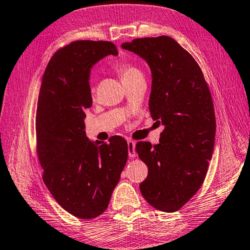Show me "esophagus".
<instances>
[{
	"mask_svg": "<svg viewBox=\"0 0 250 250\" xmlns=\"http://www.w3.org/2000/svg\"><path fill=\"white\" fill-rule=\"evenodd\" d=\"M126 142H128L129 156H130V158H134V156H135V142L133 140H131V139H128Z\"/></svg>",
	"mask_w": 250,
	"mask_h": 250,
	"instance_id": "34e87169",
	"label": "esophagus"
}]
</instances>
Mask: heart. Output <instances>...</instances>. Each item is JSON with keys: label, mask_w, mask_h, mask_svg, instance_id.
Returning <instances> with one entry per match:
<instances>
[{"label": "heart", "mask_w": 250, "mask_h": 250, "mask_svg": "<svg viewBox=\"0 0 250 250\" xmlns=\"http://www.w3.org/2000/svg\"><path fill=\"white\" fill-rule=\"evenodd\" d=\"M118 74L120 75L122 82H125L126 79L137 77V76H143L142 71L135 67L134 65L130 64V62H119L115 66Z\"/></svg>", "instance_id": "1"}]
</instances>
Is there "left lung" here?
Instances as JSON below:
<instances>
[{"label":"left lung","mask_w":250,"mask_h":250,"mask_svg":"<svg viewBox=\"0 0 250 250\" xmlns=\"http://www.w3.org/2000/svg\"><path fill=\"white\" fill-rule=\"evenodd\" d=\"M121 46L149 64V109L164 125L158 145H135L149 168L140 191L154 208L173 213L200 189L213 154L216 120L209 88L195 59L172 37L135 39Z\"/></svg>","instance_id":"obj_1"}]
</instances>
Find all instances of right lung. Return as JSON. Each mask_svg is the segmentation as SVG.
Segmentation results:
<instances>
[{
  "instance_id": "add662e5",
  "label": "right lung",
  "mask_w": 250,
  "mask_h": 250,
  "mask_svg": "<svg viewBox=\"0 0 250 250\" xmlns=\"http://www.w3.org/2000/svg\"><path fill=\"white\" fill-rule=\"evenodd\" d=\"M118 54L111 42L76 41L50 58L36 109V151L43 181L62 208L80 219L98 217L128 160V143L115 135L92 143L84 132V111L92 104L91 66Z\"/></svg>"
}]
</instances>
